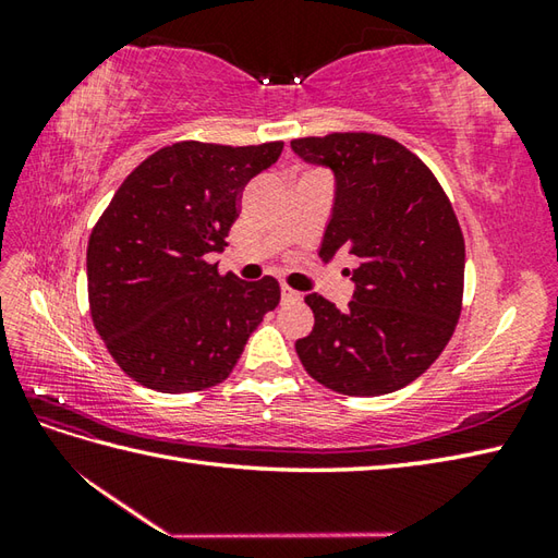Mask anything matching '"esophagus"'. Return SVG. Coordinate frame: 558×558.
Segmentation results:
<instances>
[{
  "label": "esophagus",
  "instance_id": "1",
  "mask_svg": "<svg viewBox=\"0 0 558 558\" xmlns=\"http://www.w3.org/2000/svg\"><path fill=\"white\" fill-rule=\"evenodd\" d=\"M280 294H282V302H298L302 298L298 290H292L288 286H280Z\"/></svg>",
  "mask_w": 558,
  "mask_h": 558
}]
</instances>
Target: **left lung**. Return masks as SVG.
Wrapping results in <instances>:
<instances>
[{"label": "left lung", "instance_id": "8db88e82", "mask_svg": "<svg viewBox=\"0 0 558 558\" xmlns=\"http://www.w3.org/2000/svg\"><path fill=\"white\" fill-rule=\"evenodd\" d=\"M294 156L333 172L336 194L318 256L350 254L352 302L306 294L314 328L294 342L306 374L342 396L405 388L453 336L465 242L441 184L398 141L378 134L294 138Z\"/></svg>", "mask_w": 558, "mask_h": 558}]
</instances>
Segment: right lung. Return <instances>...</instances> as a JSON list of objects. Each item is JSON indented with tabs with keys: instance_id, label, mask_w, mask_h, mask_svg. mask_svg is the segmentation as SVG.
<instances>
[{
	"instance_id": "obj_1",
	"label": "right lung",
	"mask_w": 558,
	"mask_h": 558,
	"mask_svg": "<svg viewBox=\"0 0 558 558\" xmlns=\"http://www.w3.org/2000/svg\"><path fill=\"white\" fill-rule=\"evenodd\" d=\"M282 144L182 141L153 153L117 189L90 232V316L141 386L192 393L230 376L248 336L280 302L276 278L220 276L236 201Z\"/></svg>"
}]
</instances>
